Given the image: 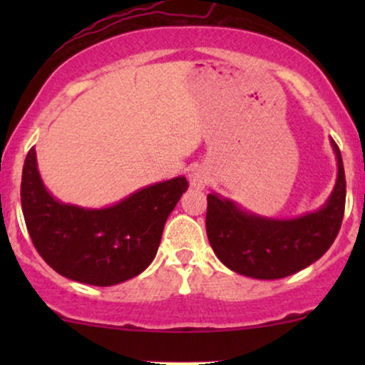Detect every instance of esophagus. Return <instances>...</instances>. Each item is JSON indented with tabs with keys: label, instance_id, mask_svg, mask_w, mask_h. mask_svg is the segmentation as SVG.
<instances>
[{
	"label": "esophagus",
	"instance_id": "obj_1",
	"mask_svg": "<svg viewBox=\"0 0 365 365\" xmlns=\"http://www.w3.org/2000/svg\"><path fill=\"white\" fill-rule=\"evenodd\" d=\"M188 182H190V187L194 188H204L206 187V183L209 182V171L204 170V168H195L190 171V175H188Z\"/></svg>",
	"mask_w": 365,
	"mask_h": 365
}]
</instances>
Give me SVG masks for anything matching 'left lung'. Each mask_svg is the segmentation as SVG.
Here are the masks:
<instances>
[{
	"label": "left lung",
	"instance_id": "8db88e82",
	"mask_svg": "<svg viewBox=\"0 0 365 365\" xmlns=\"http://www.w3.org/2000/svg\"><path fill=\"white\" fill-rule=\"evenodd\" d=\"M336 182L326 202L295 217H267L247 211L216 192L207 195L206 232L216 257L228 269L255 279H279L311 266L336 238L345 212V170L338 145Z\"/></svg>",
	"mask_w": 365,
	"mask_h": 365
}]
</instances>
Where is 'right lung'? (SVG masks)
Returning a JSON list of instances; mask_svg holds the SVG:
<instances>
[{"label": "right lung", "instance_id": "add662e5", "mask_svg": "<svg viewBox=\"0 0 365 365\" xmlns=\"http://www.w3.org/2000/svg\"><path fill=\"white\" fill-rule=\"evenodd\" d=\"M187 187L185 177H175L106 207L66 204L46 188L32 148L24 163L20 199L32 244L58 274L111 287L153 262L166 220Z\"/></svg>", "mask_w": 365, "mask_h": 365}]
</instances>
